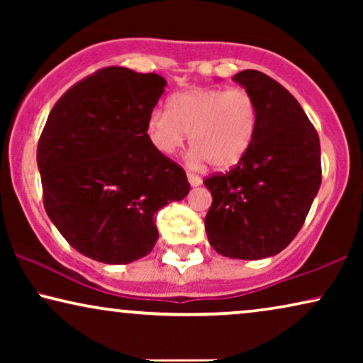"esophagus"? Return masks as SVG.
I'll return each instance as SVG.
<instances>
[{
	"mask_svg": "<svg viewBox=\"0 0 363 363\" xmlns=\"http://www.w3.org/2000/svg\"><path fill=\"white\" fill-rule=\"evenodd\" d=\"M186 177H188V182H190V185H191V186H198V185H201V178L198 177V175H195V173L188 172V173H186Z\"/></svg>",
	"mask_w": 363,
	"mask_h": 363,
	"instance_id": "esophagus-1",
	"label": "esophagus"
}]
</instances>
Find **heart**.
<instances>
[{"instance_id":"b5f03b06","label":"heart","mask_w":363,"mask_h":363,"mask_svg":"<svg viewBox=\"0 0 363 363\" xmlns=\"http://www.w3.org/2000/svg\"><path fill=\"white\" fill-rule=\"evenodd\" d=\"M257 123V104L246 89L195 87L175 94L167 111H152L147 137L158 153L172 155L185 145L190 133V147L198 162L228 170L250 152Z\"/></svg>"}]
</instances>
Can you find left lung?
<instances>
[{
  "instance_id": "left-lung-1",
  "label": "left lung",
  "mask_w": 363,
  "mask_h": 363,
  "mask_svg": "<svg viewBox=\"0 0 363 363\" xmlns=\"http://www.w3.org/2000/svg\"><path fill=\"white\" fill-rule=\"evenodd\" d=\"M233 81L255 97L259 123L246 157L203 180L213 196L205 228L218 255L262 259L304 225L322 182L320 142L301 104L274 79L246 69Z\"/></svg>"
}]
</instances>
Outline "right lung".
Instances as JSON below:
<instances>
[{"instance_id":"obj_1","label":"right lung","mask_w":363,"mask_h":363,"mask_svg":"<svg viewBox=\"0 0 363 363\" xmlns=\"http://www.w3.org/2000/svg\"><path fill=\"white\" fill-rule=\"evenodd\" d=\"M165 86L158 74L104 67L49 113L38 142L44 208L91 259L125 264L147 256L158 240L155 213L190 191L185 170L147 137Z\"/></svg>"}]
</instances>
